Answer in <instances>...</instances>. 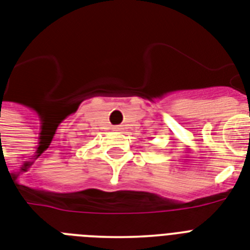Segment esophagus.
Returning a JSON list of instances; mask_svg holds the SVG:
<instances>
[{"mask_svg":"<svg viewBox=\"0 0 250 250\" xmlns=\"http://www.w3.org/2000/svg\"><path fill=\"white\" fill-rule=\"evenodd\" d=\"M114 129H115V131H121V129H122V127H121V125H115V127H114Z\"/></svg>","mask_w":250,"mask_h":250,"instance_id":"obj_1","label":"esophagus"}]
</instances>
